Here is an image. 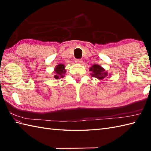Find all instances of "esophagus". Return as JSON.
Masks as SVG:
<instances>
[{
    "instance_id": "1",
    "label": "esophagus",
    "mask_w": 151,
    "mask_h": 151,
    "mask_svg": "<svg viewBox=\"0 0 151 151\" xmlns=\"http://www.w3.org/2000/svg\"><path fill=\"white\" fill-rule=\"evenodd\" d=\"M82 60H81V59H76V60H75V62L76 63H78V64H81V63H82Z\"/></svg>"
}]
</instances>
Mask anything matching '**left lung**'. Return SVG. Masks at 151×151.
<instances>
[{
	"instance_id": "obj_1",
	"label": "left lung",
	"mask_w": 151,
	"mask_h": 151,
	"mask_svg": "<svg viewBox=\"0 0 151 151\" xmlns=\"http://www.w3.org/2000/svg\"><path fill=\"white\" fill-rule=\"evenodd\" d=\"M89 70L91 71V75L93 77L97 78L101 81H102L109 76L106 70H105L104 68L97 64H94L93 65H92L91 67L89 68Z\"/></svg>"
}]
</instances>
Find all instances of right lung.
Segmentation results:
<instances>
[{"label": "right lung", "instance_id": "add662e5", "mask_svg": "<svg viewBox=\"0 0 151 151\" xmlns=\"http://www.w3.org/2000/svg\"><path fill=\"white\" fill-rule=\"evenodd\" d=\"M66 73V70L65 69V65L63 64L60 63L59 65H56L54 69V78L56 79H60V78H63Z\"/></svg>", "mask_w": 151, "mask_h": 151}]
</instances>
